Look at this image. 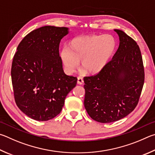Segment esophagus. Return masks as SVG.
Instances as JSON below:
<instances>
[{"label": "esophagus", "instance_id": "esophagus-1", "mask_svg": "<svg viewBox=\"0 0 155 155\" xmlns=\"http://www.w3.org/2000/svg\"><path fill=\"white\" fill-rule=\"evenodd\" d=\"M78 84L80 85H82L84 84V80L82 77H78Z\"/></svg>", "mask_w": 155, "mask_h": 155}]
</instances>
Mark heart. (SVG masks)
<instances>
[{
  "instance_id": "b5f03b06",
  "label": "heart",
  "mask_w": 155,
  "mask_h": 155,
  "mask_svg": "<svg viewBox=\"0 0 155 155\" xmlns=\"http://www.w3.org/2000/svg\"><path fill=\"white\" fill-rule=\"evenodd\" d=\"M116 48V40L110 35L78 37L62 49L61 58L69 74L75 71L81 61L83 72L97 75L107 66Z\"/></svg>"
}]
</instances>
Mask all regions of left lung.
I'll list each match as a JSON object with an SVG mask.
<instances>
[{"mask_svg":"<svg viewBox=\"0 0 155 155\" xmlns=\"http://www.w3.org/2000/svg\"><path fill=\"white\" fill-rule=\"evenodd\" d=\"M114 31L120 42L112 61L99 74L84 78L85 109L101 123L118 121L134 111L144 83L139 46L123 31Z\"/></svg>","mask_w":155,"mask_h":155,"instance_id":"obj_1","label":"left lung"}]
</instances>
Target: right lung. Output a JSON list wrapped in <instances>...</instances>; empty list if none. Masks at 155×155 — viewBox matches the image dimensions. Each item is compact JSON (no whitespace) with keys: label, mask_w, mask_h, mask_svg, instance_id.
I'll return each instance as SVG.
<instances>
[{"label":"right lung","mask_w":155,"mask_h":155,"mask_svg":"<svg viewBox=\"0 0 155 155\" xmlns=\"http://www.w3.org/2000/svg\"><path fill=\"white\" fill-rule=\"evenodd\" d=\"M67 27L45 26L21 40L13 57L12 80L16 104L32 119L47 121L61 113L77 78L67 75L59 55Z\"/></svg>","instance_id":"obj_1"}]
</instances>
